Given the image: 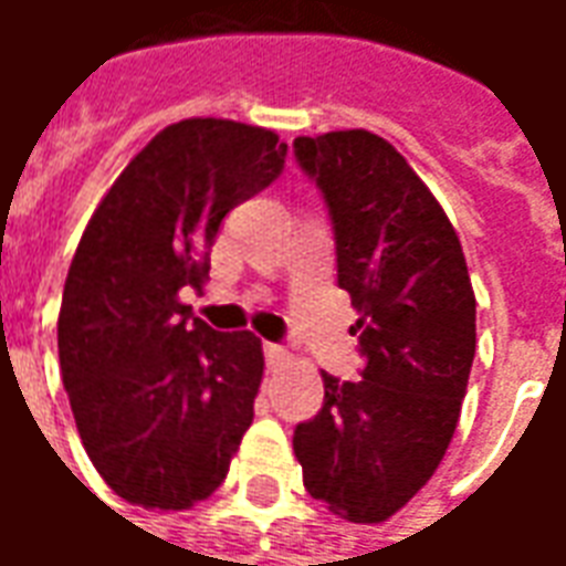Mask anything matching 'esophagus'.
<instances>
[{
  "label": "esophagus",
  "instance_id": "1",
  "mask_svg": "<svg viewBox=\"0 0 566 566\" xmlns=\"http://www.w3.org/2000/svg\"><path fill=\"white\" fill-rule=\"evenodd\" d=\"M263 355H266V367H270V369L284 367V364L291 360V352H287L284 345H275V343L263 345Z\"/></svg>",
  "mask_w": 566,
  "mask_h": 566
}]
</instances>
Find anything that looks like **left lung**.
<instances>
[{
	"label": "left lung",
	"mask_w": 566,
	"mask_h": 566,
	"mask_svg": "<svg viewBox=\"0 0 566 566\" xmlns=\"http://www.w3.org/2000/svg\"><path fill=\"white\" fill-rule=\"evenodd\" d=\"M327 202L336 282L352 296L364 369L324 376V406L294 430L303 485L355 524L403 510L449 449L475 355L461 242L412 166L367 129L294 139Z\"/></svg>",
	"instance_id": "8db88e82"
}]
</instances>
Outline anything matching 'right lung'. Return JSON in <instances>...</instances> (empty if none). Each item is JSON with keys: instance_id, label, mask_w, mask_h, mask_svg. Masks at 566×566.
<instances>
[{"instance_id": "obj_1", "label": "right lung", "mask_w": 566, "mask_h": 566, "mask_svg": "<svg viewBox=\"0 0 566 566\" xmlns=\"http://www.w3.org/2000/svg\"><path fill=\"white\" fill-rule=\"evenodd\" d=\"M272 129L190 117L157 133L93 211L69 266L56 348L81 442L108 488L190 510L227 479L254 418L263 348L181 303L202 291L230 211L284 169Z\"/></svg>"}]
</instances>
